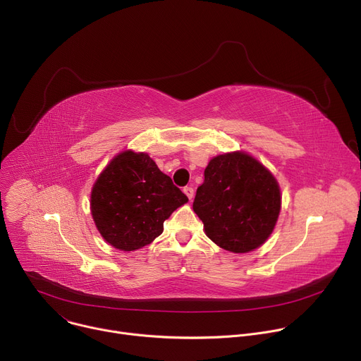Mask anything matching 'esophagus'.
Listing matches in <instances>:
<instances>
[{
  "instance_id": "obj_1",
  "label": "esophagus",
  "mask_w": 361,
  "mask_h": 361,
  "mask_svg": "<svg viewBox=\"0 0 361 361\" xmlns=\"http://www.w3.org/2000/svg\"><path fill=\"white\" fill-rule=\"evenodd\" d=\"M184 194L190 198V200H192V197H194V188L192 187H184Z\"/></svg>"
}]
</instances>
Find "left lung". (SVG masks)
<instances>
[{"label":"left lung","mask_w":361,"mask_h":361,"mask_svg":"<svg viewBox=\"0 0 361 361\" xmlns=\"http://www.w3.org/2000/svg\"><path fill=\"white\" fill-rule=\"evenodd\" d=\"M280 209L277 180L243 151L210 160L192 202L207 237L231 252H248L264 244Z\"/></svg>","instance_id":"1"}]
</instances>
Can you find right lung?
<instances>
[{"label":"right lung","mask_w":361,"mask_h":361,"mask_svg":"<svg viewBox=\"0 0 361 361\" xmlns=\"http://www.w3.org/2000/svg\"><path fill=\"white\" fill-rule=\"evenodd\" d=\"M187 201V195L148 154L127 149L94 183L91 214L107 243L134 251L159 237L164 221Z\"/></svg>","instance_id":"right-lung-1"}]
</instances>
